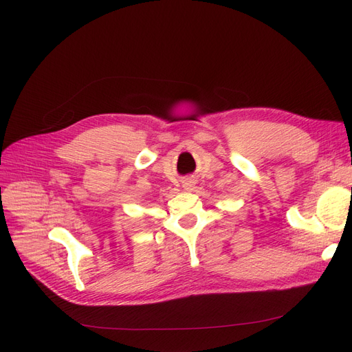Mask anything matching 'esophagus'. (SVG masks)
Returning a JSON list of instances; mask_svg holds the SVG:
<instances>
[{"mask_svg": "<svg viewBox=\"0 0 352 352\" xmlns=\"http://www.w3.org/2000/svg\"><path fill=\"white\" fill-rule=\"evenodd\" d=\"M194 179H191V178H188V179H186V181H184V190H187V191H190L192 187H194Z\"/></svg>", "mask_w": 352, "mask_h": 352, "instance_id": "34e87169", "label": "esophagus"}]
</instances>
